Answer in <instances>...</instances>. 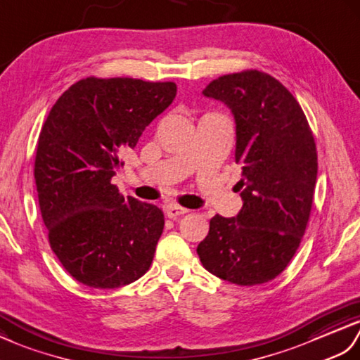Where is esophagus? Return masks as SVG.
Masks as SVG:
<instances>
[{
	"mask_svg": "<svg viewBox=\"0 0 360 360\" xmlns=\"http://www.w3.org/2000/svg\"><path fill=\"white\" fill-rule=\"evenodd\" d=\"M189 210H186V207H183V206H180V205H167L166 206V215L169 219H175V217H179V215H181V214H186Z\"/></svg>",
	"mask_w": 360,
	"mask_h": 360,
	"instance_id": "esophagus-1",
	"label": "esophagus"
}]
</instances>
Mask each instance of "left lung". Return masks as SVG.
<instances>
[{"mask_svg":"<svg viewBox=\"0 0 360 360\" xmlns=\"http://www.w3.org/2000/svg\"><path fill=\"white\" fill-rule=\"evenodd\" d=\"M203 95L225 103L234 115L243 206L236 217L214 215L197 254L211 274L226 282H269L286 268L305 234L317 179L313 132L297 100L265 72L219 77Z\"/></svg>","mask_w":360,"mask_h":360,"instance_id":"left-lung-1","label":"left lung"}]
</instances>
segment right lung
Returning a JSON list of instances; mask_svg holds the SVG:
<instances>
[{
  "label": "right lung",
  "mask_w": 360,
  "mask_h": 360,
  "mask_svg": "<svg viewBox=\"0 0 360 360\" xmlns=\"http://www.w3.org/2000/svg\"><path fill=\"white\" fill-rule=\"evenodd\" d=\"M174 83L89 77L52 106L35 157L39 210L49 243L79 283L112 290L149 269L163 211L123 197L110 183L153 120L171 105Z\"/></svg>",
  "instance_id": "add662e5"
}]
</instances>
